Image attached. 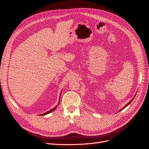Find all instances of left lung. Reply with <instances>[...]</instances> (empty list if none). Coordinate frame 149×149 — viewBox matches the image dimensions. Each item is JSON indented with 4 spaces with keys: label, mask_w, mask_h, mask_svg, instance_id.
<instances>
[{
    "label": "left lung",
    "mask_w": 149,
    "mask_h": 149,
    "mask_svg": "<svg viewBox=\"0 0 149 149\" xmlns=\"http://www.w3.org/2000/svg\"><path fill=\"white\" fill-rule=\"evenodd\" d=\"M134 100V98H133V99H132V100L130 101V102H129V103H127V105H126V106H124V107H123V109H124V108H125V107H126V106H128V105H129V104H130V103L132 102V100Z\"/></svg>",
    "instance_id": "left-lung-1"
}]
</instances>
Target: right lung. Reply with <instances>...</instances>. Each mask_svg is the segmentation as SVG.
<instances>
[{"mask_svg":"<svg viewBox=\"0 0 149 149\" xmlns=\"http://www.w3.org/2000/svg\"><path fill=\"white\" fill-rule=\"evenodd\" d=\"M56 107H55V108H54V109H51V110L49 111L48 112H46V113H43V114H41V115H46V114H48L49 113H50V112H51L52 111H54V110H55V109H56Z\"/></svg>","mask_w":149,"mask_h":149,"instance_id":"obj_1","label":"right lung"}]
</instances>
